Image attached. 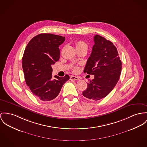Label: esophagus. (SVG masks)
Listing matches in <instances>:
<instances>
[{
  "mask_svg": "<svg viewBox=\"0 0 147 147\" xmlns=\"http://www.w3.org/2000/svg\"><path fill=\"white\" fill-rule=\"evenodd\" d=\"M70 79H73V80H79L80 78L77 76H71L70 77Z\"/></svg>",
  "mask_w": 147,
  "mask_h": 147,
  "instance_id": "esophagus-1",
  "label": "esophagus"
}]
</instances>
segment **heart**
<instances>
[{"label":"heart","instance_id":"1","mask_svg":"<svg viewBox=\"0 0 147 147\" xmlns=\"http://www.w3.org/2000/svg\"><path fill=\"white\" fill-rule=\"evenodd\" d=\"M76 48H79V47H87V45L86 44V43L83 41H78L76 42ZM74 71L76 72L78 71V68L77 67H75L73 69Z\"/></svg>","mask_w":147,"mask_h":147}]
</instances>
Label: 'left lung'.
<instances>
[{
	"mask_svg": "<svg viewBox=\"0 0 147 147\" xmlns=\"http://www.w3.org/2000/svg\"><path fill=\"white\" fill-rule=\"evenodd\" d=\"M92 47L84 72L94 76L87 83L83 95L95 101L107 96L117 84L121 71V61L113 42L98 34L94 36Z\"/></svg>",
	"mask_w": 147,
	"mask_h": 147,
	"instance_id": "obj_1",
	"label": "left lung"
}]
</instances>
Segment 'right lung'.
Masks as SVG:
<instances>
[{
	"label": "right lung",
	"mask_w": 147,
	"mask_h": 147,
	"mask_svg": "<svg viewBox=\"0 0 147 147\" xmlns=\"http://www.w3.org/2000/svg\"><path fill=\"white\" fill-rule=\"evenodd\" d=\"M65 37L51 34H41L28 42L22 57V68L26 83L34 95L43 101L55 98L63 84L69 79L52 76L51 65L60 58L59 46Z\"/></svg>",
	"instance_id": "1"
}]
</instances>
